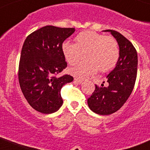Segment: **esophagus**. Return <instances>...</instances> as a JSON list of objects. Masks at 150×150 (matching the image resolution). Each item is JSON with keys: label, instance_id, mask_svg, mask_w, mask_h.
I'll return each mask as SVG.
<instances>
[{"label": "esophagus", "instance_id": "esophagus-1", "mask_svg": "<svg viewBox=\"0 0 150 150\" xmlns=\"http://www.w3.org/2000/svg\"><path fill=\"white\" fill-rule=\"evenodd\" d=\"M82 82H83V80H82V79H78V78H75V79H74V82H75V83L81 84Z\"/></svg>", "mask_w": 150, "mask_h": 150}]
</instances>
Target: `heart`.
Instances as JSON below:
<instances>
[{"mask_svg": "<svg viewBox=\"0 0 150 150\" xmlns=\"http://www.w3.org/2000/svg\"><path fill=\"white\" fill-rule=\"evenodd\" d=\"M76 44L65 41L62 51L67 62L77 64L83 57L86 59L69 70L71 74L85 79L96 74L99 70L106 72L115 65L119 57V48L116 40L94 31H85L75 38Z\"/></svg>", "mask_w": 150, "mask_h": 150, "instance_id": "b5f03b06", "label": "heart"}]
</instances>
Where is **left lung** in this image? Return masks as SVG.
Returning a JSON list of instances; mask_svg holds the SVG:
<instances>
[{
    "instance_id": "obj_1",
    "label": "left lung",
    "mask_w": 150,
    "mask_h": 150,
    "mask_svg": "<svg viewBox=\"0 0 150 150\" xmlns=\"http://www.w3.org/2000/svg\"><path fill=\"white\" fill-rule=\"evenodd\" d=\"M110 32L119 47V57L115 68L107 76L108 86L96 85L94 92L88 99L93 112L99 115H110L119 110L129 97L137 75L138 55L135 47L122 34L114 30ZM105 83V82H103Z\"/></svg>"
}]
</instances>
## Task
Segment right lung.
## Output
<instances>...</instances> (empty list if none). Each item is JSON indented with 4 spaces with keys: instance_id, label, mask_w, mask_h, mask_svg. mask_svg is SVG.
<instances>
[{
    "instance_id": "1",
    "label": "right lung",
    "mask_w": 150,
    "mask_h": 150,
    "mask_svg": "<svg viewBox=\"0 0 150 150\" xmlns=\"http://www.w3.org/2000/svg\"><path fill=\"white\" fill-rule=\"evenodd\" d=\"M74 31V28L46 25L25 40L18 79L25 99L38 112L53 113L62 105L61 89L74 78L67 74L61 77L56 76L67 67L62 45Z\"/></svg>"
}]
</instances>
